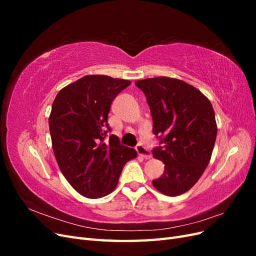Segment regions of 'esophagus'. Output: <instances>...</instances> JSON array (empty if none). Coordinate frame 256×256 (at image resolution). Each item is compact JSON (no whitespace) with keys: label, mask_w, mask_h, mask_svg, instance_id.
<instances>
[{"label":"esophagus","mask_w":256,"mask_h":256,"mask_svg":"<svg viewBox=\"0 0 256 256\" xmlns=\"http://www.w3.org/2000/svg\"><path fill=\"white\" fill-rule=\"evenodd\" d=\"M136 150L138 152V154H140V156H142L143 158L145 159H150L152 158V152L150 150L147 148V147H145L143 144H138L136 146Z\"/></svg>","instance_id":"1"}]
</instances>
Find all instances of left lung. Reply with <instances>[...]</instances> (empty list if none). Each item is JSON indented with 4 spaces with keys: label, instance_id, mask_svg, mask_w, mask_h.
Returning a JSON list of instances; mask_svg holds the SVG:
<instances>
[{
    "label": "left lung",
    "instance_id": "1",
    "mask_svg": "<svg viewBox=\"0 0 256 256\" xmlns=\"http://www.w3.org/2000/svg\"><path fill=\"white\" fill-rule=\"evenodd\" d=\"M146 96L152 118V132L161 146L154 157L164 164V172L154 187L168 196L191 189L204 173L216 138L210 102L182 80L158 76L136 82Z\"/></svg>",
    "mask_w": 256,
    "mask_h": 256
}]
</instances>
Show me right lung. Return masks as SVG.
<instances>
[{
  "label": "right lung",
  "mask_w": 256,
  "mask_h": 256,
  "mask_svg": "<svg viewBox=\"0 0 256 256\" xmlns=\"http://www.w3.org/2000/svg\"><path fill=\"white\" fill-rule=\"evenodd\" d=\"M131 84L108 76H85L60 90L52 104L49 129L54 156L72 187L88 198L115 189L124 166L136 152L120 144L108 124L111 104Z\"/></svg>",
  "instance_id": "add662e5"
}]
</instances>
